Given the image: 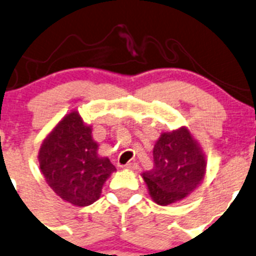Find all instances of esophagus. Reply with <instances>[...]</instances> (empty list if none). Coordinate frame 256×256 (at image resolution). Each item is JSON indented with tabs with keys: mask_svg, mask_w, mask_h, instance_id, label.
<instances>
[{
	"mask_svg": "<svg viewBox=\"0 0 256 256\" xmlns=\"http://www.w3.org/2000/svg\"><path fill=\"white\" fill-rule=\"evenodd\" d=\"M124 168L128 169V170H136V169H137V163L130 162V163L125 164V166H124Z\"/></svg>",
	"mask_w": 256,
	"mask_h": 256,
	"instance_id": "1",
	"label": "esophagus"
}]
</instances>
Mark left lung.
Returning a JSON list of instances; mask_svg holds the SVG:
<instances>
[{"instance_id":"left-lung-1","label":"left lung","mask_w":256,"mask_h":256,"mask_svg":"<svg viewBox=\"0 0 256 256\" xmlns=\"http://www.w3.org/2000/svg\"><path fill=\"white\" fill-rule=\"evenodd\" d=\"M153 163L142 178L150 198L162 206L186 198L205 176V156L185 128L160 135L153 148Z\"/></svg>"}]
</instances>
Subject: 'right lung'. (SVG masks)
I'll use <instances>...</instances> for the list:
<instances>
[{
  "mask_svg": "<svg viewBox=\"0 0 256 256\" xmlns=\"http://www.w3.org/2000/svg\"><path fill=\"white\" fill-rule=\"evenodd\" d=\"M92 128L77 112L67 114L44 140L39 150L42 176L61 198L76 206L92 205L116 170L109 158L99 157Z\"/></svg>",
  "mask_w": 256,
  "mask_h": 256,
  "instance_id": "obj_1",
  "label": "right lung"
}]
</instances>
